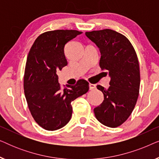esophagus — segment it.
I'll return each mask as SVG.
<instances>
[{"mask_svg":"<svg viewBox=\"0 0 159 159\" xmlns=\"http://www.w3.org/2000/svg\"><path fill=\"white\" fill-rule=\"evenodd\" d=\"M95 88H96V86H95V84H89V89H90V90H95Z\"/></svg>","mask_w":159,"mask_h":159,"instance_id":"34e87169","label":"esophagus"}]
</instances>
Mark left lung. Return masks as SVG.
<instances>
[{"instance_id":"obj_1","label":"left lung","mask_w":159,"mask_h":159,"mask_svg":"<svg viewBox=\"0 0 159 159\" xmlns=\"http://www.w3.org/2000/svg\"><path fill=\"white\" fill-rule=\"evenodd\" d=\"M85 35L98 48L100 67L108 71L111 79L108 88L97 86L104 100L94 108L95 116L103 125L116 127L130 116L138 100L140 84L138 56L129 40L114 30L88 32Z\"/></svg>"}]
</instances>
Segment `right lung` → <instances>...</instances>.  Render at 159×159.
<instances>
[{
  "mask_svg": "<svg viewBox=\"0 0 159 159\" xmlns=\"http://www.w3.org/2000/svg\"><path fill=\"white\" fill-rule=\"evenodd\" d=\"M82 33L67 30L46 32L36 39L28 54L24 77L25 98L34 121L46 130L64 127L72 114L71 101L89 90L84 80L61 90L57 75L67 65L65 45Z\"/></svg>",
  "mask_w": 159,
  "mask_h": 159,
  "instance_id": "obj_1",
  "label": "right lung"
}]
</instances>
